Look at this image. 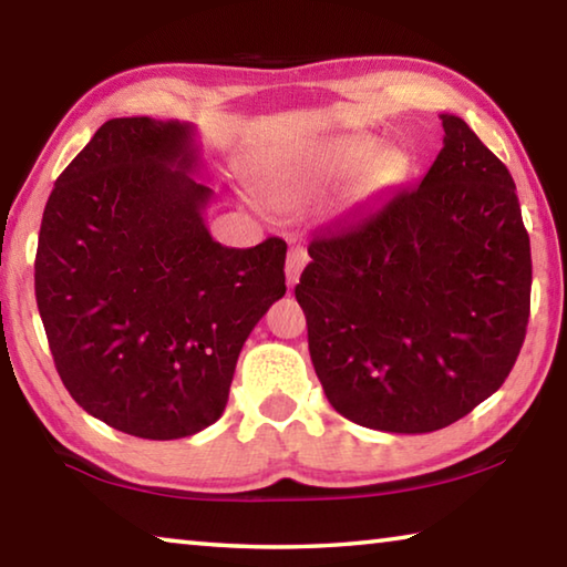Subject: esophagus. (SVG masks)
Returning <instances> with one entry per match:
<instances>
[{"mask_svg": "<svg viewBox=\"0 0 567 567\" xmlns=\"http://www.w3.org/2000/svg\"><path fill=\"white\" fill-rule=\"evenodd\" d=\"M307 265V252L302 247H292L290 252H287V260H285V275H287V287H295L297 280H300V272L302 267Z\"/></svg>", "mask_w": 567, "mask_h": 567, "instance_id": "obj_1", "label": "esophagus"}]
</instances>
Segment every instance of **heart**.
Wrapping results in <instances>:
<instances>
[{
	"label": "heart",
	"instance_id": "b5f03b06",
	"mask_svg": "<svg viewBox=\"0 0 567 567\" xmlns=\"http://www.w3.org/2000/svg\"><path fill=\"white\" fill-rule=\"evenodd\" d=\"M380 142L370 134H344V137L307 147L285 157L267 177V195L275 205L287 207L332 189L362 175L360 187L375 192L398 185L408 175V157L400 150L380 152Z\"/></svg>",
	"mask_w": 567,
	"mask_h": 567
}]
</instances>
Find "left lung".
<instances>
[{"label":"left lung","mask_w":567,"mask_h":567,"mask_svg":"<svg viewBox=\"0 0 567 567\" xmlns=\"http://www.w3.org/2000/svg\"><path fill=\"white\" fill-rule=\"evenodd\" d=\"M415 189L307 247L295 297L342 417L433 433L511 375L530 318V237L511 172L455 114Z\"/></svg>","instance_id":"obj_1"}]
</instances>
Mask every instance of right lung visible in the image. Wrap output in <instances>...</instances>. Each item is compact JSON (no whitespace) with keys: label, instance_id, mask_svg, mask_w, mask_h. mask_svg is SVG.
Segmentation results:
<instances>
[{"label":"right lung","instance_id":"right-lung-1","mask_svg":"<svg viewBox=\"0 0 567 567\" xmlns=\"http://www.w3.org/2000/svg\"><path fill=\"white\" fill-rule=\"evenodd\" d=\"M197 172L192 124L117 117L42 215L34 292L56 372L76 405L134 437L219 420L239 350L287 290L285 239L215 243Z\"/></svg>","mask_w":567,"mask_h":567}]
</instances>
